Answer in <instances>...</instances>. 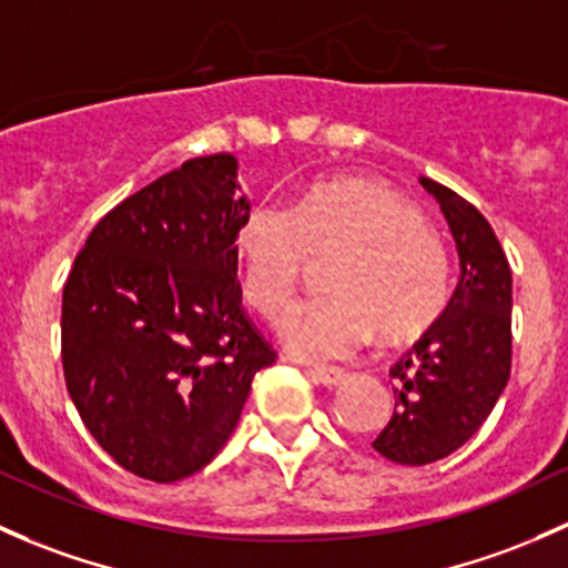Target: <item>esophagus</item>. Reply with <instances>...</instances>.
Segmentation results:
<instances>
[{"instance_id": "34e87169", "label": "esophagus", "mask_w": 568, "mask_h": 568, "mask_svg": "<svg viewBox=\"0 0 568 568\" xmlns=\"http://www.w3.org/2000/svg\"><path fill=\"white\" fill-rule=\"evenodd\" d=\"M310 378L315 381V384H321V386H339V384H345V378H348V373H345V369H339V367H315V369H310Z\"/></svg>"}]
</instances>
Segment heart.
Segmentation results:
<instances>
[{
    "label": "heart",
    "mask_w": 568,
    "mask_h": 568,
    "mask_svg": "<svg viewBox=\"0 0 568 568\" xmlns=\"http://www.w3.org/2000/svg\"><path fill=\"white\" fill-rule=\"evenodd\" d=\"M242 294L266 321L294 302L310 258H329V296L296 307L283 339L302 359H343L381 343L425 337L449 307L452 264L444 239L389 184L334 176L307 184L291 209L255 204L234 231Z\"/></svg>",
    "instance_id": "1"
}]
</instances>
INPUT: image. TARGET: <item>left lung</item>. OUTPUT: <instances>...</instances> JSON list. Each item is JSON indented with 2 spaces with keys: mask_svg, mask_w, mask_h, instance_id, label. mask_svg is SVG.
I'll return each instance as SVG.
<instances>
[{
  "mask_svg": "<svg viewBox=\"0 0 568 568\" xmlns=\"http://www.w3.org/2000/svg\"><path fill=\"white\" fill-rule=\"evenodd\" d=\"M440 204L459 255L449 307L389 375L394 414L373 440L399 465H427L476 433L511 373V268L485 214L455 190L422 176Z\"/></svg>",
  "mask_w": 568,
  "mask_h": 568,
  "instance_id": "1",
  "label": "left lung"
}]
</instances>
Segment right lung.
I'll return each mask as SVG.
<instances>
[{
	"instance_id": "1",
	"label": "right lung",
	"mask_w": 568,
	"mask_h": 568,
	"mask_svg": "<svg viewBox=\"0 0 568 568\" xmlns=\"http://www.w3.org/2000/svg\"><path fill=\"white\" fill-rule=\"evenodd\" d=\"M236 169L234 154L193 158L113 206L62 291L70 399L124 470L158 485L212 463L277 356L242 310Z\"/></svg>"
}]
</instances>
